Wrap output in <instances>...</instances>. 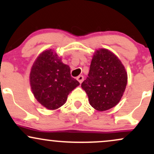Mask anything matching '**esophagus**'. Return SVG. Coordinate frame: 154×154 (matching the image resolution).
Instances as JSON below:
<instances>
[{
  "label": "esophagus",
  "mask_w": 154,
  "mask_h": 154,
  "mask_svg": "<svg viewBox=\"0 0 154 154\" xmlns=\"http://www.w3.org/2000/svg\"><path fill=\"white\" fill-rule=\"evenodd\" d=\"M77 79L78 80V82L81 84V83L83 82V80H84V77H83L82 75H79L77 77Z\"/></svg>",
  "instance_id": "esophagus-1"
}]
</instances>
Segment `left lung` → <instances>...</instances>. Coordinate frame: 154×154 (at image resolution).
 <instances>
[{"label":"left lung","instance_id":"left-lung-1","mask_svg":"<svg viewBox=\"0 0 154 154\" xmlns=\"http://www.w3.org/2000/svg\"><path fill=\"white\" fill-rule=\"evenodd\" d=\"M128 75L121 61L106 49L95 51L88 77L81 87L96 110L110 109L119 102L126 88Z\"/></svg>","mask_w":154,"mask_h":154}]
</instances>
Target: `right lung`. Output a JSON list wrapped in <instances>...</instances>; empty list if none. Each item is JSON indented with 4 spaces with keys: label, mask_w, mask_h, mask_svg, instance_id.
Here are the masks:
<instances>
[{
    "label": "right lung",
    "mask_w": 154,
    "mask_h": 154,
    "mask_svg": "<svg viewBox=\"0 0 154 154\" xmlns=\"http://www.w3.org/2000/svg\"><path fill=\"white\" fill-rule=\"evenodd\" d=\"M29 77L35 98L50 110L63 105L70 92L79 85L72 77L69 66L63 63L51 49L44 51L37 58Z\"/></svg>",
    "instance_id": "right-lung-1"
}]
</instances>
